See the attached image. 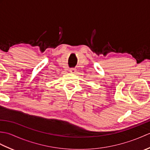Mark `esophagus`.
<instances>
[{"label": "esophagus", "instance_id": "obj_1", "mask_svg": "<svg viewBox=\"0 0 150 150\" xmlns=\"http://www.w3.org/2000/svg\"><path fill=\"white\" fill-rule=\"evenodd\" d=\"M69 71L71 72V73H75V71H76V70H75V69H74V68H70V69H69Z\"/></svg>", "mask_w": 150, "mask_h": 150}]
</instances>
